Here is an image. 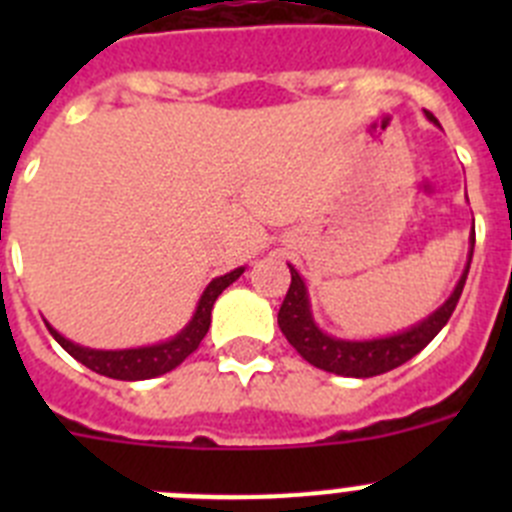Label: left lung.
Wrapping results in <instances>:
<instances>
[{
	"label": "left lung",
	"mask_w": 512,
	"mask_h": 512,
	"mask_svg": "<svg viewBox=\"0 0 512 512\" xmlns=\"http://www.w3.org/2000/svg\"><path fill=\"white\" fill-rule=\"evenodd\" d=\"M425 117L441 128V122L425 112ZM474 253V220H472V235H469V253L467 264L461 271L459 282H456L454 292H451L443 305H438L431 315H425L423 320H418L415 325L405 330H397L390 336H377V338H338L325 333L318 325L315 315H312L310 295H307V284L302 279L300 271L292 264V284L287 289V297H284L282 307H279V328L287 336V341L297 348V354L305 361H310L312 366H318L323 372L338 374V377H377V374L392 372L397 366H402L405 361L413 359L415 354H420L433 338L438 336V330L449 323L451 312H454L456 302L461 297V289L467 282L469 264H472Z\"/></svg>",
	"instance_id": "obj_1"
}]
</instances>
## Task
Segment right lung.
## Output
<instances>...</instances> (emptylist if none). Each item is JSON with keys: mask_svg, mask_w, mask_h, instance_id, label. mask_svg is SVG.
Listing matches in <instances>:
<instances>
[{"mask_svg": "<svg viewBox=\"0 0 512 512\" xmlns=\"http://www.w3.org/2000/svg\"><path fill=\"white\" fill-rule=\"evenodd\" d=\"M246 266H238V269L228 271L223 277H215L210 284L205 287V292L200 295V302L194 307L192 318L189 323L184 325L176 336L166 338V341L151 343V346H135V348H89L81 346V343L69 341V338L58 333L51 323L48 330H51V336L61 343L76 361H81L84 366H89L92 372L102 374V377L110 379H122V382H138V379H153L161 377V374L171 372L176 366L182 364L192 351H197L202 338L207 336V330H210V315H212V305L220 295H223V289H228L235 279L241 277Z\"/></svg>", "mask_w": 512, "mask_h": 512, "instance_id": "right-lung-1", "label": "right lung"}]
</instances>
